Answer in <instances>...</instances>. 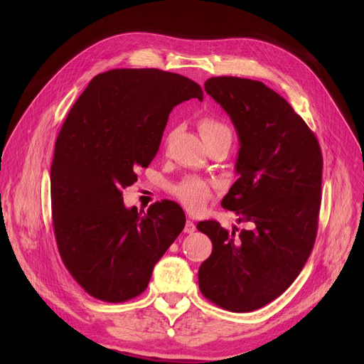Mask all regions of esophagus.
I'll return each mask as SVG.
<instances>
[{"label": "esophagus", "instance_id": "esophagus-1", "mask_svg": "<svg viewBox=\"0 0 364 364\" xmlns=\"http://www.w3.org/2000/svg\"><path fill=\"white\" fill-rule=\"evenodd\" d=\"M184 232L188 233V235L195 233V232H196V224H195L192 220H187V221H186V227H184Z\"/></svg>", "mask_w": 364, "mask_h": 364}]
</instances>
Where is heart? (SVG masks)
Wrapping results in <instances>:
<instances>
[{
  "mask_svg": "<svg viewBox=\"0 0 364 364\" xmlns=\"http://www.w3.org/2000/svg\"><path fill=\"white\" fill-rule=\"evenodd\" d=\"M199 129L203 140L208 143L221 136L232 137V129L223 119L214 117V114H203L199 119ZM172 132L166 137L169 141ZM172 195H174L181 205L192 213H199L206 206V203L213 198V187L208 181L199 177H186L180 183L172 187Z\"/></svg>",
  "mask_w": 364,
  "mask_h": 364,
  "instance_id": "obj_1",
  "label": "heart"
}]
</instances>
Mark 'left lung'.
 I'll return each instance as SVG.
<instances>
[{"mask_svg":"<svg viewBox=\"0 0 364 364\" xmlns=\"http://www.w3.org/2000/svg\"><path fill=\"white\" fill-rule=\"evenodd\" d=\"M205 91L239 134V178L221 205L250 230L198 223L213 252L199 267V289L218 307L247 313L280 296L307 262L317 235L323 158L314 132L261 81L214 76Z\"/></svg>","mask_w":364,"mask_h":364,"instance_id":"obj_1","label":"left lung"}]
</instances>
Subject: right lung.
I'll use <instances>...</instances> for the list:
<instances>
[{
    "label": "right lung",
    "mask_w": 364,
    "mask_h": 364,
    "mask_svg": "<svg viewBox=\"0 0 364 364\" xmlns=\"http://www.w3.org/2000/svg\"><path fill=\"white\" fill-rule=\"evenodd\" d=\"M202 102L199 84L159 69H112L94 76L55 140L51 215L59 254L81 288L106 302L143 294L155 264L183 232L171 200L147 214L125 208L122 188L158 153L172 107Z\"/></svg>",
    "instance_id": "1"
}]
</instances>
